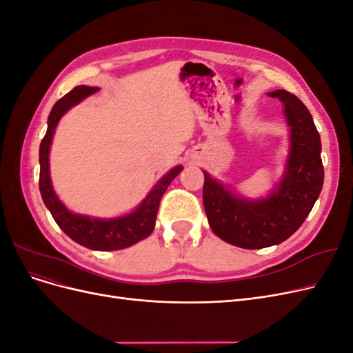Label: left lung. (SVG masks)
Segmentation results:
<instances>
[{
    "label": "left lung",
    "instance_id": "left-lung-1",
    "mask_svg": "<svg viewBox=\"0 0 353 353\" xmlns=\"http://www.w3.org/2000/svg\"><path fill=\"white\" fill-rule=\"evenodd\" d=\"M270 97H279L284 103L292 128L290 156L280 187L268 199L248 201L203 172V205L212 231L243 249H263L287 240L305 222L324 184L321 138L311 113L285 90L270 92Z\"/></svg>",
    "mask_w": 353,
    "mask_h": 353
}]
</instances>
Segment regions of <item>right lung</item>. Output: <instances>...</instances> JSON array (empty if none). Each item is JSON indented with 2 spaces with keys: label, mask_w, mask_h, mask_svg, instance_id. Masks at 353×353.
Wrapping results in <instances>:
<instances>
[{
  "label": "right lung",
  "mask_w": 353,
  "mask_h": 353,
  "mask_svg": "<svg viewBox=\"0 0 353 353\" xmlns=\"http://www.w3.org/2000/svg\"><path fill=\"white\" fill-rule=\"evenodd\" d=\"M95 87H74L65 97H61L54 108L51 109L48 116V128L47 134L42 138L39 145V191L46 206L50 209L52 218L57 222V225L65 231L68 236L85 248L92 250H121L125 248L141 241L150 236L154 230L156 216L160 200H162L166 188L172 183V179L183 170V166L174 168L168 172L157 185L153 188L150 194L143 201V205L126 216L116 219H95L90 216L74 215L69 212L65 205L57 199L54 190L51 187L50 170H48V153L50 145L54 134L56 126L60 117L68 112L72 105L78 104L85 97H88L92 92L97 91Z\"/></svg>",
  "instance_id": "add662e5"
}]
</instances>
